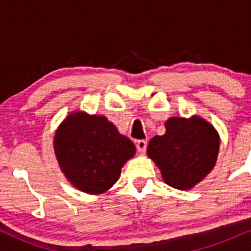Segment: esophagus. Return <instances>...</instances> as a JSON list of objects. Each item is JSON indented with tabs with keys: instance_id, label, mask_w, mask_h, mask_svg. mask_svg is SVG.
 Instances as JSON below:
<instances>
[{
	"instance_id": "obj_1",
	"label": "esophagus",
	"mask_w": 251,
	"mask_h": 251,
	"mask_svg": "<svg viewBox=\"0 0 251 251\" xmlns=\"http://www.w3.org/2000/svg\"><path fill=\"white\" fill-rule=\"evenodd\" d=\"M146 148H148V143L146 140H138L137 142V150L140 154H144L146 152Z\"/></svg>"
}]
</instances>
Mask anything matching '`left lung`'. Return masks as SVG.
<instances>
[{"instance_id":"1","label":"left lung","mask_w":251,"mask_h":251,"mask_svg":"<svg viewBox=\"0 0 251 251\" xmlns=\"http://www.w3.org/2000/svg\"><path fill=\"white\" fill-rule=\"evenodd\" d=\"M164 135L150 140L148 155L164 181L178 190H190L208 176L217 162L220 134L200 116L171 117Z\"/></svg>"}]
</instances>
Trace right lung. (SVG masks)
Instances as JSON below:
<instances>
[{
    "label": "right lung",
    "instance_id": "add662e5",
    "mask_svg": "<svg viewBox=\"0 0 251 251\" xmlns=\"http://www.w3.org/2000/svg\"><path fill=\"white\" fill-rule=\"evenodd\" d=\"M54 152L62 174L88 195L109 190L135 154L134 144L105 116L71 112L56 128Z\"/></svg>",
    "mask_w": 251,
    "mask_h": 251
}]
</instances>
